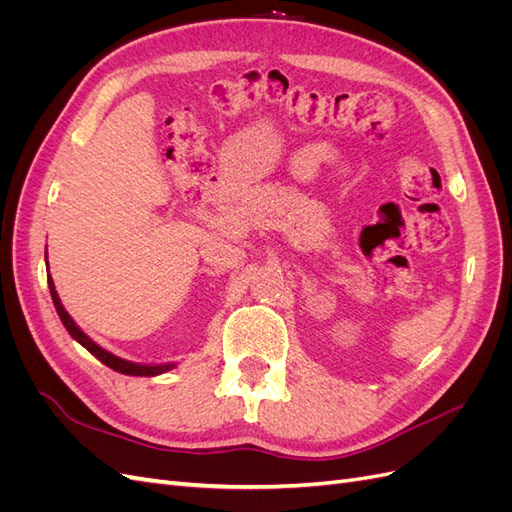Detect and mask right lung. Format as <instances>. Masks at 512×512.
I'll use <instances>...</instances> for the list:
<instances>
[{"instance_id": "obj_1", "label": "right lung", "mask_w": 512, "mask_h": 512, "mask_svg": "<svg viewBox=\"0 0 512 512\" xmlns=\"http://www.w3.org/2000/svg\"><path fill=\"white\" fill-rule=\"evenodd\" d=\"M49 290H51V297H53V303H55V309L57 314L61 318V322H64V327L68 329V333L79 342L81 346H85L91 354L96 356L98 361H102L106 367H111L115 371H119V374H126V376H158V374H164V371L173 369L175 365L173 363H166V365H138V363H130V361H123L119 359V356L106 352L104 348H100L96 342H91V339L76 327V322L70 318V314L64 309V305H61L59 297H57V290H55V284L49 277Z\"/></svg>"}]
</instances>
